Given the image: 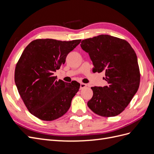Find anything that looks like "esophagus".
Wrapping results in <instances>:
<instances>
[{
  "instance_id": "1",
  "label": "esophagus",
  "mask_w": 154,
  "mask_h": 154,
  "mask_svg": "<svg viewBox=\"0 0 154 154\" xmlns=\"http://www.w3.org/2000/svg\"><path fill=\"white\" fill-rule=\"evenodd\" d=\"M87 87V84H85V83H80V90L83 89V88H85Z\"/></svg>"
}]
</instances>
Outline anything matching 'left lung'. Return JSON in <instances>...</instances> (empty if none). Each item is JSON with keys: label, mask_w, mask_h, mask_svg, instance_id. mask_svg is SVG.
I'll return each mask as SVG.
<instances>
[{"label": "left lung", "mask_w": 154, "mask_h": 154, "mask_svg": "<svg viewBox=\"0 0 154 154\" xmlns=\"http://www.w3.org/2000/svg\"><path fill=\"white\" fill-rule=\"evenodd\" d=\"M81 48L88 53L94 72H105L106 86L91 87L89 109L97 115L113 117L125 110L140 83L137 58L130 44L108 35L83 40Z\"/></svg>", "instance_id": "1"}]
</instances>
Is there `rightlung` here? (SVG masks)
<instances>
[{
  "label": "right lung",
  "instance_id": "add662e5",
  "mask_svg": "<svg viewBox=\"0 0 154 154\" xmlns=\"http://www.w3.org/2000/svg\"><path fill=\"white\" fill-rule=\"evenodd\" d=\"M80 42L38 39L23 51L16 66L15 82L27 109L36 118L53 121L69 109L80 84L58 80L53 74Z\"/></svg>",
  "mask_w": 154,
  "mask_h": 154
}]
</instances>
